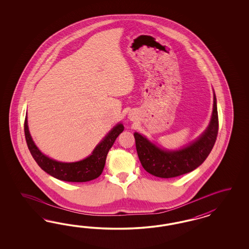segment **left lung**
<instances>
[{
    "instance_id": "8db88e82",
    "label": "left lung",
    "mask_w": 249,
    "mask_h": 249,
    "mask_svg": "<svg viewBox=\"0 0 249 249\" xmlns=\"http://www.w3.org/2000/svg\"><path fill=\"white\" fill-rule=\"evenodd\" d=\"M218 133V113L213 92V107L208 127L196 141L176 151L161 149L145 136L134 133L136 149L146 172L160 178L188 174L201 165L210 154Z\"/></svg>"
}]
</instances>
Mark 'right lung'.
I'll use <instances>...</instances> for the list:
<instances>
[{
	"label": "right lung",
	"mask_w": 249,
	"mask_h": 249,
	"mask_svg": "<svg viewBox=\"0 0 249 249\" xmlns=\"http://www.w3.org/2000/svg\"><path fill=\"white\" fill-rule=\"evenodd\" d=\"M124 130L122 123H118L96 146L89 157L75 162H62L47 157L34 142L28 128L27 115L24 121V135L28 149L38 165L45 173L65 181L84 182L98 178L102 174L107 152L116 139Z\"/></svg>",
	"instance_id": "right-lung-1"
}]
</instances>
